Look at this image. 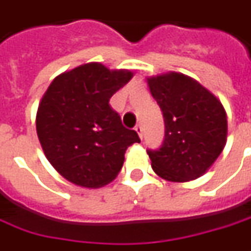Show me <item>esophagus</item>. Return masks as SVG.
Here are the masks:
<instances>
[{
	"label": "esophagus",
	"instance_id": "1",
	"mask_svg": "<svg viewBox=\"0 0 251 251\" xmlns=\"http://www.w3.org/2000/svg\"><path fill=\"white\" fill-rule=\"evenodd\" d=\"M135 131L138 132L139 138H142V136H143V128H142V126L139 124V123H138V124L135 126Z\"/></svg>",
	"mask_w": 251,
	"mask_h": 251
}]
</instances>
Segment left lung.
I'll return each instance as SVG.
<instances>
[{
    "label": "left lung",
    "instance_id": "left-lung-1",
    "mask_svg": "<svg viewBox=\"0 0 251 251\" xmlns=\"http://www.w3.org/2000/svg\"><path fill=\"white\" fill-rule=\"evenodd\" d=\"M148 84L165 123L162 145L148 150L151 168L165 180H194L226 146V110L209 90L183 74L153 76Z\"/></svg>",
    "mask_w": 251,
    "mask_h": 251
}]
</instances>
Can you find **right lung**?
Segmentation results:
<instances>
[{
    "mask_svg": "<svg viewBox=\"0 0 251 251\" xmlns=\"http://www.w3.org/2000/svg\"><path fill=\"white\" fill-rule=\"evenodd\" d=\"M131 77V71L89 63L57 76L43 94L36 134L46 158L71 183L89 188L108 184L120 172L126 150L141 142L109 105Z\"/></svg>",
    "mask_w": 251,
    "mask_h": 251,
    "instance_id": "right-lung-1",
    "label": "right lung"
}]
</instances>
